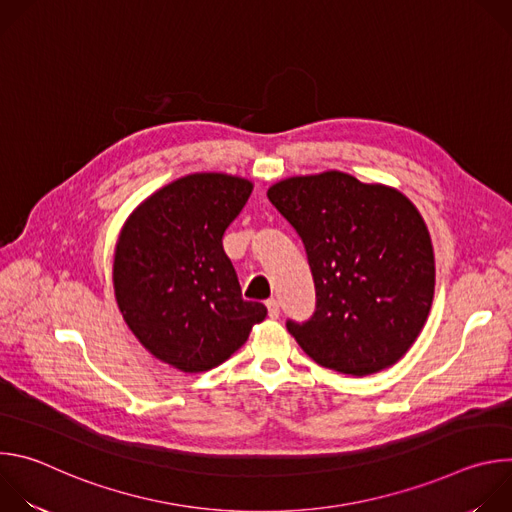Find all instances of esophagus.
I'll use <instances>...</instances> for the list:
<instances>
[{"label": "esophagus", "instance_id": "obj_1", "mask_svg": "<svg viewBox=\"0 0 512 512\" xmlns=\"http://www.w3.org/2000/svg\"><path fill=\"white\" fill-rule=\"evenodd\" d=\"M265 306H267L269 318H271V320H277V318H279V302H277V300H267Z\"/></svg>", "mask_w": 512, "mask_h": 512}]
</instances>
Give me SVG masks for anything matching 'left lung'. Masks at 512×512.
<instances>
[{"instance_id":"left-lung-1","label":"left lung","mask_w":512,"mask_h":512,"mask_svg":"<svg viewBox=\"0 0 512 512\" xmlns=\"http://www.w3.org/2000/svg\"><path fill=\"white\" fill-rule=\"evenodd\" d=\"M267 198L300 235L316 287L314 314L285 322L291 336L342 375L395 364L433 300V249L417 208L395 188L342 172L283 180Z\"/></svg>"}]
</instances>
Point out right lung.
Returning <instances> with one entry per match:
<instances>
[{
  "label": "right lung",
  "instance_id": "add662e5",
  "mask_svg": "<svg viewBox=\"0 0 512 512\" xmlns=\"http://www.w3.org/2000/svg\"><path fill=\"white\" fill-rule=\"evenodd\" d=\"M251 182L192 174L145 200L125 223L113 263L123 320L156 358L184 373L218 367L267 316L245 302L223 237Z\"/></svg>",
  "mask_w": 512,
  "mask_h": 512
}]
</instances>
